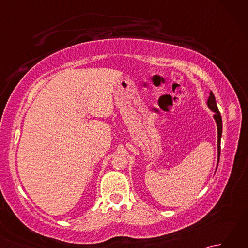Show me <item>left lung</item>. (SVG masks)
<instances>
[{
	"mask_svg": "<svg viewBox=\"0 0 248 248\" xmlns=\"http://www.w3.org/2000/svg\"><path fill=\"white\" fill-rule=\"evenodd\" d=\"M208 107L210 109L214 112V119L217 121V163L219 162V155H220V138H222V131H223V125H222V116L218 110V108L217 105V101H215V97L213 93H210V97L208 99Z\"/></svg>",
	"mask_w": 248,
	"mask_h": 248,
	"instance_id": "1",
	"label": "left lung"
}]
</instances>
